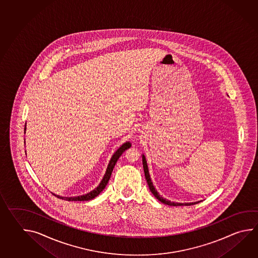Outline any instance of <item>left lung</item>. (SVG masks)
I'll return each instance as SVG.
<instances>
[{"instance_id": "8db88e82", "label": "left lung", "mask_w": 258, "mask_h": 258, "mask_svg": "<svg viewBox=\"0 0 258 258\" xmlns=\"http://www.w3.org/2000/svg\"><path fill=\"white\" fill-rule=\"evenodd\" d=\"M142 163H143V169H144V174H145V178L147 180L148 185H149V188L151 190V192L154 195V197L157 199L158 200H160L162 203L163 204H166V205L169 206H191L194 205V204H197V203H199V202H193V203H174V202H171V201H169V200H165V199H163V197H161V195H159L156 189L154 188V186H153V182H152V180H151V177H150V174H149V169H148L147 162H146V159H145V156L143 155L142 156Z\"/></svg>"}]
</instances>
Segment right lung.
<instances>
[{
  "mask_svg": "<svg viewBox=\"0 0 258 258\" xmlns=\"http://www.w3.org/2000/svg\"><path fill=\"white\" fill-rule=\"evenodd\" d=\"M25 131H26V127H25ZM131 146H132V143L126 142V143H124V144L116 151V153H114V155L111 158L110 163H109L108 166H107L105 176H104V178L102 179L100 184H99L95 189L91 191L88 194L83 195V196H79V197H73V198L60 197V196H57V195H53L56 196L58 199L68 200V201H86V200H93V199H95V197H97L98 195L100 194L101 192H102L105 186H106V184H107L109 179H110L111 174H112V172H113V169L115 167V164H116V162H117L118 158L120 157L121 154L124 153L126 149H128Z\"/></svg>",
  "mask_w": 258,
  "mask_h": 258,
  "instance_id": "right-lung-1",
  "label": "right lung"
}]
</instances>
